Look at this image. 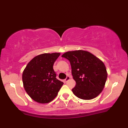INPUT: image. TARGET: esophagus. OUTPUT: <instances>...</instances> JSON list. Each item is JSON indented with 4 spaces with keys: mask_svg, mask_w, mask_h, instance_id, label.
<instances>
[{
    "mask_svg": "<svg viewBox=\"0 0 128 128\" xmlns=\"http://www.w3.org/2000/svg\"><path fill=\"white\" fill-rule=\"evenodd\" d=\"M70 76H68L67 77H66V78L64 79V82H67L68 81H69V80H70Z\"/></svg>",
    "mask_w": 128,
    "mask_h": 128,
    "instance_id": "34e87169",
    "label": "esophagus"
}]
</instances>
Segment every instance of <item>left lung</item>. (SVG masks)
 <instances>
[{
    "label": "left lung",
    "instance_id": "8db88e82",
    "mask_svg": "<svg viewBox=\"0 0 128 128\" xmlns=\"http://www.w3.org/2000/svg\"><path fill=\"white\" fill-rule=\"evenodd\" d=\"M62 57L69 60L72 74L76 84L72 89L76 97L92 100L102 92L107 78L106 66L89 52L83 50L69 51Z\"/></svg>",
    "mask_w": 128,
    "mask_h": 128
}]
</instances>
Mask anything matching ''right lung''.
Returning <instances> with one entry per match:
<instances>
[{"label": "right lung", "instance_id": "right-lung-1", "mask_svg": "<svg viewBox=\"0 0 128 128\" xmlns=\"http://www.w3.org/2000/svg\"><path fill=\"white\" fill-rule=\"evenodd\" d=\"M60 53L43 54L34 57L22 73L24 88L36 102L45 104L56 97L64 83L58 80L53 69Z\"/></svg>", "mask_w": 128, "mask_h": 128}]
</instances>
